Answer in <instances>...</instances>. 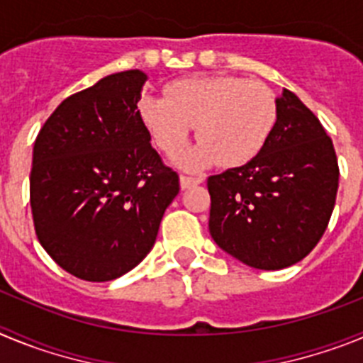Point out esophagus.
Listing matches in <instances>:
<instances>
[{"instance_id": "1", "label": "esophagus", "mask_w": 363, "mask_h": 363, "mask_svg": "<svg viewBox=\"0 0 363 363\" xmlns=\"http://www.w3.org/2000/svg\"><path fill=\"white\" fill-rule=\"evenodd\" d=\"M201 184V178H191V176H179V185L182 189H191L194 185Z\"/></svg>"}]
</instances>
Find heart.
<instances>
[{"label": "heart", "instance_id": "b5f03b06", "mask_svg": "<svg viewBox=\"0 0 363 363\" xmlns=\"http://www.w3.org/2000/svg\"><path fill=\"white\" fill-rule=\"evenodd\" d=\"M138 116L167 156L187 145L196 127L198 145L182 160L187 169L220 162L240 167L255 160L277 127V98L259 82L234 76H192L167 85L165 98L143 96Z\"/></svg>", "mask_w": 363, "mask_h": 363}]
</instances>
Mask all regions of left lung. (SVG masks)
<instances>
[{"label":"left lung","mask_w":363,"mask_h":363,"mask_svg":"<svg viewBox=\"0 0 363 363\" xmlns=\"http://www.w3.org/2000/svg\"><path fill=\"white\" fill-rule=\"evenodd\" d=\"M277 107V127L264 150L207 179L213 240L264 271L289 267L313 251L335 209L340 176L318 118L287 89Z\"/></svg>","instance_id":"1"}]
</instances>
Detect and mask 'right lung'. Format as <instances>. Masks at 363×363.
<instances>
[{
	"label": "right lung",
	"mask_w": 363,
	"mask_h": 363,
	"mask_svg": "<svg viewBox=\"0 0 363 363\" xmlns=\"http://www.w3.org/2000/svg\"><path fill=\"white\" fill-rule=\"evenodd\" d=\"M147 74L123 70L63 99L34 143L30 207L43 249L86 281L123 277L150 252L179 179L138 116Z\"/></svg>",
	"instance_id": "obj_1"
}]
</instances>
